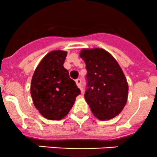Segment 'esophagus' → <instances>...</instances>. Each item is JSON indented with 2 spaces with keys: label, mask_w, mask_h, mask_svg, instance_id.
<instances>
[{
  "label": "esophagus",
  "mask_w": 157,
  "mask_h": 157,
  "mask_svg": "<svg viewBox=\"0 0 157 157\" xmlns=\"http://www.w3.org/2000/svg\"><path fill=\"white\" fill-rule=\"evenodd\" d=\"M75 82H76V85L79 88L81 89V91H82V80H81L80 78H78L76 81H75Z\"/></svg>",
  "instance_id": "esophagus-1"
}]
</instances>
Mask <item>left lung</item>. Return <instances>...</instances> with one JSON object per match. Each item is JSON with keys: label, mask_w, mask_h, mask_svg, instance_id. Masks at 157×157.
Masks as SVG:
<instances>
[{"label": "left lung", "mask_w": 157, "mask_h": 157, "mask_svg": "<svg viewBox=\"0 0 157 157\" xmlns=\"http://www.w3.org/2000/svg\"><path fill=\"white\" fill-rule=\"evenodd\" d=\"M80 57L86 65L85 98L91 112L101 121L114 118L128 100V85L123 71L103 49H83Z\"/></svg>", "instance_id": "8db88e82"}]
</instances>
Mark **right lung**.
<instances>
[{"mask_svg": "<svg viewBox=\"0 0 157 157\" xmlns=\"http://www.w3.org/2000/svg\"><path fill=\"white\" fill-rule=\"evenodd\" d=\"M67 52L52 51L42 59L31 81L30 93L36 108L49 120H61L73 106L80 89L63 66Z\"/></svg>", "mask_w": 157, "mask_h": 157, "instance_id": "1", "label": "right lung"}]
</instances>
